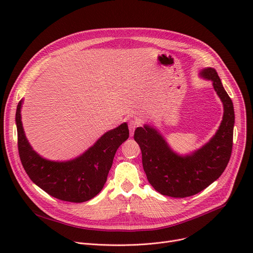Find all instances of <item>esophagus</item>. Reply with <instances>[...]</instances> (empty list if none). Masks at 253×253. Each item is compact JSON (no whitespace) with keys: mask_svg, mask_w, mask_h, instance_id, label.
I'll return each mask as SVG.
<instances>
[{"mask_svg":"<svg viewBox=\"0 0 253 253\" xmlns=\"http://www.w3.org/2000/svg\"><path fill=\"white\" fill-rule=\"evenodd\" d=\"M139 125H140V122L138 121V120H136V119H131V120H129L128 127H129V130H130V136H133L134 130H135Z\"/></svg>","mask_w":253,"mask_h":253,"instance_id":"34e87169","label":"esophagus"}]
</instances>
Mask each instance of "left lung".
<instances>
[{"mask_svg": "<svg viewBox=\"0 0 253 253\" xmlns=\"http://www.w3.org/2000/svg\"><path fill=\"white\" fill-rule=\"evenodd\" d=\"M200 75L211 80L223 104L222 121L209 142L183 157L172 151L163 136L153 127L144 125L136 128L134 132L148 180L157 192L165 196L184 198L200 193L222 174L230 161L235 124L232 99L214 69H204Z\"/></svg>", "mask_w": 253, "mask_h": 253, "instance_id": "8db88e82", "label": "left lung"}]
</instances>
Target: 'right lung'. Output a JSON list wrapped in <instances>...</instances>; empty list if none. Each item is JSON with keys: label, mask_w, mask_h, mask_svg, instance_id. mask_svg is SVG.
Here are the masks:
<instances>
[{"label": "right lung", "mask_w": 253, "mask_h": 253, "mask_svg": "<svg viewBox=\"0 0 253 253\" xmlns=\"http://www.w3.org/2000/svg\"><path fill=\"white\" fill-rule=\"evenodd\" d=\"M21 104L16 110L18 152L29 177L39 188L61 201L82 203L94 198L103 188L117 150L128 137L123 123L104 133L83 155L66 162L49 161L38 155L25 137L21 123Z\"/></svg>", "instance_id": "right-lung-1"}]
</instances>
